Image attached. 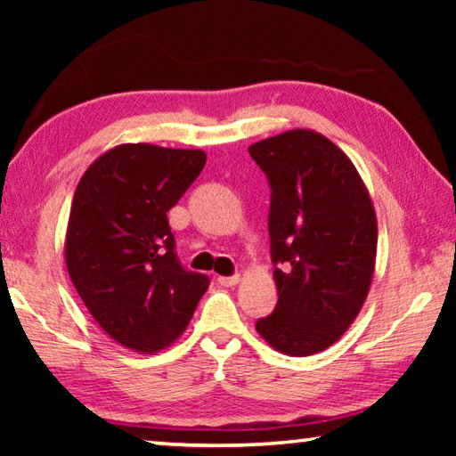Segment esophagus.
Returning <instances> with one entry per match:
<instances>
[{
    "mask_svg": "<svg viewBox=\"0 0 456 456\" xmlns=\"http://www.w3.org/2000/svg\"><path fill=\"white\" fill-rule=\"evenodd\" d=\"M221 285H223V288H233V285H237L239 281H241V277H239V275H229V277H219V280H217Z\"/></svg>",
    "mask_w": 456,
    "mask_h": 456,
    "instance_id": "esophagus-1",
    "label": "esophagus"
}]
</instances>
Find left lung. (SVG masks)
<instances>
[{"mask_svg": "<svg viewBox=\"0 0 456 456\" xmlns=\"http://www.w3.org/2000/svg\"><path fill=\"white\" fill-rule=\"evenodd\" d=\"M269 176V239L277 307L257 322L273 350L312 356L336 344L364 305L378 221L364 181L339 146L293 128L249 146Z\"/></svg>", "mask_w": 456, "mask_h": 456, "instance_id": "8db88e82", "label": "left lung"}]
</instances>
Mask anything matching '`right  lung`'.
<instances>
[{
  "label": "right lung",
  "instance_id": "obj_1",
  "mask_svg": "<svg viewBox=\"0 0 456 456\" xmlns=\"http://www.w3.org/2000/svg\"><path fill=\"white\" fill-rule=\"evenodd\" d=\"M207 152L126 142L84 171L68 219V275L92 318L138 354L187 330L209 277L183 269L167 213L203 171Z\"/></svg>",
  "mask_w": 456,
  "mask_h": 456
}]
</instances>
